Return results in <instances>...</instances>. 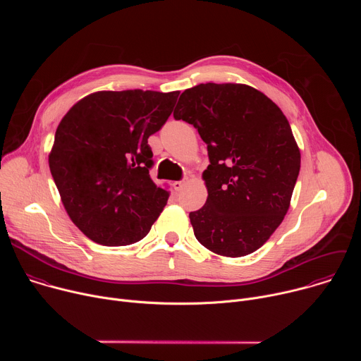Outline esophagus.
I'll use <instances>...</instances> for the list:
<instances>
[{
  "instance_id": "1",
  "label": "esophagus",
  "mask_w": 361,
  "mask_h": 361,
  "mask_svg": "<svg viewBox=\"0 0 361 361\" xmlns=\"http://www.w3.org/2000/svg\"><path fill=\"white\" fill-rule=\"evenodd\" d=\"M184 185H185V181H174L173 183V187L176 191H181L184 188Z\"/></svg>"
}]
</instances>
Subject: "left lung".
Masks as SVG:
<instances>
[{"label":"left lung","instance_id":"obj_1","mask_svg":"<svg viewBox=\"0 0 361 361\" xmlns=\"http://www.w3.org/2000/svg\"><path fill=\"white\" fill-rule=\"evenodd\" d=\"M174 118L192 124L209 149L207 201L190 213L195 238L224 257L259 250L284 220L300 173L288 120L262 91L235 82L185 90Z\"/></svg>","mask_w":361,"mask_h":361}]
</instances>
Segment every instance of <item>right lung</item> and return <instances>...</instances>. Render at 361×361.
I'll use <instances>...</instances> for the list:
<instances>
[{"instance_id":"1","label":"right lung","mask_w":361,"mask_h":361,"mask_svg":"<svg viewBox=\"0 0 361 361\" xmlns=\"http://www.w3.org/2000/svg\"><path fill=\"white\" fill-rule=\"evenodd\" d=\"M178 94L97 91L60 121L49 170L71 221L94 243H137L164 210L170 192L149 177L148 137L167 121Z\"/></svg>"}]
</instances>
